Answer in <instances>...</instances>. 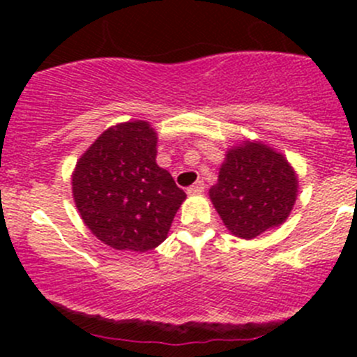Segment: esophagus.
<instances>
[{"mask_svg":"<svg viewBox=\"0 0 357 357\" xmlns=\"http://www.w3.org/2000/svg\"><path fill=\"white\" fill-rule=\"evenodd\" d=\"M205 190V185L202 181H197L195 185H192L190 186L188 190H186V192H188V195H200L202 192H204Z\"/></svg>","mask_w":357,"mask_h":357,"instance_id":"esophagus-1","label":"esophagus"}]
</instances>
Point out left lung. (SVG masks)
Masks as SVG:
<instances>
[{"label": "left lung", "mask_w": 357, "mask_h": 357, "mask_svg": "<svg viewBox=\"0 0 357 357\" xmlns=\"http://www.w3.org/2000/svg\"><path fill=\"white\" fill-rule=\"evenodd\" d=\"M297 192V172L287 157L268 143L245 139L226 150L208 197L228 231L252 240L287 221Z\"/></svg>", "instance_id": "left-lung-1"}]
</instances>
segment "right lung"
<instances>
[{
	"mask_svg": "<svg viewBox=\"0 0 357 357\" xmlns=\"http://www.w3.org/2000/svg\"><path fill=\"white\" fill-rule=\"evenodd\" d=\"M157 131L146 121L110 126L77 158L72 197L82 222L115 250L160 245L186 195L157 164Z\"/></svg>",
	"mask_w": 357,
	"mask_h": 357,
	"instance_id": "obj_1",
	"label": "right lung"
}]
</instances>
